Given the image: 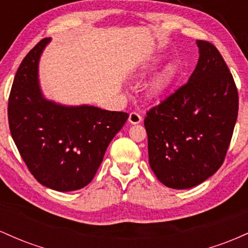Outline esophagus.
Instances as JSON below:
<instances>
[{
	"mask_svg": "<svg viewBox=\"0 0 248 248\" xmlns=\"http://www.w3.org/2000/svg\"><path fill=\"white\" fill-rule=\"evenodd\" d=\"M128 121H129L132 124H138L142 121V116L139 114V113L132 112L129 114V119H128Z\"/></svg>",
	"mask_w": 248,
	"mask_h": 248,
	"instance_id": "34e87169",
	"label": "esophagus"
}]
</instances>
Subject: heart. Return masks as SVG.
<instances>
[{"instance_id": "1", "label": "heart", "mask_w": 248, "mask_h": 248, "mask_svg": "<svg viewBox=\"0 0 248 248\" xmlns=\"http://www.w3.org/2000/svg\"><path fill=\"white\" fill-rule=\"evenodd\" d=\"M176 75V67L173 64H168L163 71L155 78L149 87V93L153 96H160L163 94L171 84L173 77Z\"/></svg>"}]
</instances>
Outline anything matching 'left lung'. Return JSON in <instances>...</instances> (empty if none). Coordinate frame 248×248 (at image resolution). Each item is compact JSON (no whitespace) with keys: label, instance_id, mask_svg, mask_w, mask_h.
Segmentation results:
<instances>
[{"label":"left lung","instance_id":"8db88e82","mask_svg":"<svg viewBox=\"0 0 248 248\" xmlns=\"http://www.w3.org/2000/svg\"><path fill=\"white\" fill-rule=\"evenodd\" d=\"M199 59L186 85L144 119L149 164L171 189L203 183L225 160L238 116V90L217 47L197 41Z\"/></svg>","mask_w":248,"mask_h":248}]
</instances>
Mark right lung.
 <instances>
[{
  "label": "right lung",
  "instance_id": "add662e5",
  "mask_svg": "<svg viewBox=\"0 0 248 248\" xmlns=\"http://www.w3.org/2000/svg\"><path fill=\"white\" fill-rule=\"evenodd\" d=\"M50 41L42 39L19 65L10 91L8 120L13 140L33 177L56 191H75L92 181L108 144L129 115L47 100L39 87L38 62Z\"/></svg>",
  "mask_w": 248,
  "mask_h": 248
}]
</instances>
